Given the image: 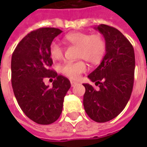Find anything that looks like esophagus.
I'll use <instances>...</instances> for the list:
<instances>
[{
  "mask_svg": "<svg viewBox=\"0 0 147 147\" xmlns=\"http://www.w3.org/2000/svg\"><path fill=\"white\" fill-rule=\"evenodd\" d=\"M78 83L77 82H75V81H71V86H75L76 85H77Z\"/></svg>",
  "mask_w": 147,
  "mask_h": 147,
  "instance_id": "34e87169",
  "label": "esophagus"
}]
</instances>
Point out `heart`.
Wrapping results in <instances>:
<instances>
[{
  "mask_svg": "<svg viewBox=\"0 0 147 147\" xmlns=\"http://www.w3.org/2000/svg\"><path fill=\"white\" fill-rule=\"evenodd\" d=\"M65 40L79 47L78 57L84 59L90 64H95L102 61L105 53L106 45L104 38L100 34H92L74 32L65 36ZM50 57L60 61L64 57V49L57 42H53L49 46ZM86 70V65L83 61L76 62L67 61L60 67V71L71 80L79 78L80 74Z\"/></svg>",
  "mask_w": 147,
  "mask_h": 147,
  "instance_id": "heart-1",
  "label": "heart"
}]
</instances>
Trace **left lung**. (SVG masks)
Returning a JSON list of instances; mask_svg holds the SVG:
<instances>
[{
  "instance_id": "left-lung-1",
  "label": "left lung",
  "mask_w": 147,
  "mask_h": 147,
  "mask_svg": "<svg viewBox=\"0 0 147 147\" xmlns=\"http://www.w3.org/2000/svg\"><path fill=\"white\" fill-rule=\"evenodd\" d=\"M105 41V55L101 64L88 76L99 89L83 83V106L90 119L98 123L113 120L129 101L134 84L136 67L132 45L123 34L113 27L100 24L94 27Z\"/></svg>"
}]
</instances>
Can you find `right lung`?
Returning <instances> with one entry per match:
<instances>
[{
  "mask_svg": "<svg viewBox=\"0 0 147 147\" xmlns=\"http://www.w3.org/2000/svg\"><path fill=\"white\" fill-rule=\"evenodd\" d=\"M62 30L42 27L21 40L12 53L11 85L15 97L25 115L38 124H50L60 117L64 96L70 81L50 70L53 61L49 46ZM46 77L55 79L53 87L43 82Z\"/></svg>",
  "mask_w": 147,
  "mask_h": 147,
  "instance_id": "add662e5",
  "label": "right lung"
}]
</instances>
